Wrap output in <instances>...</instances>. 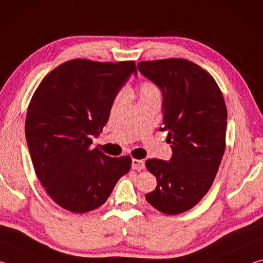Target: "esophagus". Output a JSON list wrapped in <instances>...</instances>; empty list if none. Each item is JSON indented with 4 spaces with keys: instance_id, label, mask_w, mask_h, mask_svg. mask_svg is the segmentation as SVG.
<instances>
[{
    "instance_id": "obj_1",
    "label": "esophagus",
    "mask_w": 263,
    "mask_h": 263,
    "mask_svg": "<svg viewBox=\"0 0 263 263\" xmlns=\"http://www.w3.org/2000/svg\"><path fill=\"white\" fill-rule=\"evenodd\" d=\"M132 168L137 169V171L144 169L145 168V161H144V160H139V159H132Z\"/></svg>"
}]
</instances>
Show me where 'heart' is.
<instances>
[{"label": "heart", "instance_id": "obj_1", "mask_svg": "<svg viewBox=\"0 0 263 263\" xmlns=\"http://www.w3.org/2000/svg\"><path fill=\"white\" fill-rule=\"evenodd\" d=\"M158 94L159 91L157 87L151 82H144L139 87V89H138V97H139V100L147 99V97L152 96H158Z\"/></svg>", "mask_w": 263, "mask_h": 263}]
</instances>
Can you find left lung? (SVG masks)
Here are the masks:
<instances>
[{
	"mask_svg": "<svg viewBox=\"0 0 263 263\" xmlns=\"http://www.w3.org/2000/svg\"><path fill=\"white\" fill-rule=\"evenodd\" d=\"M138 70L161 91V130L168 131L173 152L168 161H146L157 188L145 198L160 212L177 215L194 208L211 188L225 151L228 110L215 80L194 62L141 61Z\"/></svg>",
	"mask_w": 263,
	"mask_h": 263,
	"instance_id": "left-lung-1",
	"label": "left lung"
}]
</instances>
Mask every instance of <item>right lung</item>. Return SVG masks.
I'll list each match as a JSON object with an SVG mask.
<instances>
[{"label": "right lung", "instance_id": "obj_1", "mask_svg": "<svg viewBox=\"0 0 263 263\" xmlns=\"http://www.w3.org/2000/svg\"><path fill=\"white\" fill-rule=\"evenodd\" d=\"M131 75H137L135 61L75 59L58 66L35 89L26 114V142L42 185L66 210L100 208L130 171V157L111 158L90 145Z\"/></svg>", "mask_w": 263, "mask_h": 263}]
</instances>
